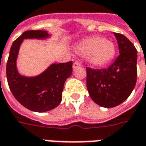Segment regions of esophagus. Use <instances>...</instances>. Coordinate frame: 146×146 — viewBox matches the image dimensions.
<instances>
[{"label":"esophagus","instance_id":"obj_1","mask_svg":"<svg viewBox=\"0 0 146 146\" xmlns=\"http://www.w3.org/2000/svg\"><path fill=\"white\" fill-rule=\"evenodd\" d=\"M81 66V64H80V62H77V61H75V62H73V69L74 70L77 69L78 67H80Z\"/></svg>","mask_w":146,"mask_h":146}]
</instances>
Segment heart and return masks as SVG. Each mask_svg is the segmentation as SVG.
I'll list each match as a JSON object with an SVG mask.
<instances>
[{
    "label": "heart",
    "mask_w": 146,
    "mask_h": 146,
    "mask_svg": "<svg viewBox=\"0 0 146 146\" xmlns=\"http://www.w3.org/2000/svg\"><path fill=\"white\" fill-rule=\"evenodd\" d=\"M77 51L81 55H87L90 64L101 66L111 61L116 49L111 41L101 36H94L84 40L77 47Z\"/></svg>",
    "instance_id": "obj_1"
}]
</instances>
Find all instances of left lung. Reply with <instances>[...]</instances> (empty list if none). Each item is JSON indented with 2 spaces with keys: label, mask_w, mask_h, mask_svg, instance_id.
Listing matches in <instances>:
<instances>
[{
  "label": "left lung",
  "mask_w": 146,
  "mask_h": 146,
  "mask_svg": "<svg viewBox=\"0 0 146 146\" xmlns=\"http://www.w3.org/2000/svg\"><path fill=\"white\" fill-rule=\"evenodd\" d=\"M119 56L108 68L87 67V87L95 103L104 108H114L131 94L137 80V50L125 35L114 33Z\"/></svg>",
  "instance_id": "1"
}]
</instances>
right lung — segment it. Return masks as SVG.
Here are the masks:
<instances>
[{"mask_svg": "<svg viewBox=\"0 0 146 146\" xmlns=\"http://www.w3.org/2000/svg\"><path fill=\"white\" fill-rule=\"evenodd\" d=\"M46 31L25 32L13 42L7 59L6 74L7 84L14 97L25 108L35 112H46L56 108L62 100L66 80L73 72V62L54 63L40 75L26 77L17 70L16 60L19 48L25 38H46Z\"/></svg>", "mask_w": 146, "mask_h": 146, "instance_id": "add662e5", "label": "right lung"}]
</instances>
